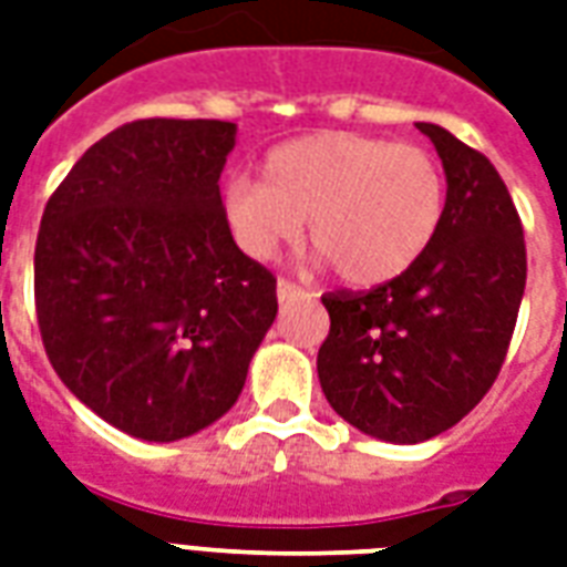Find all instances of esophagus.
Instances as JSON below:
<instances>
[{"label":"esophagus","instance_id":"esophagus-1","mask_svg":"<svg viewBox=\"0 0 567 567\" xmlns=\"http://www.w3.org/2000/svg\"><path fill=\"white\" fill-rule=\"evenodd\" d=\"M276 297H279V302H291L306 297V291H302L300 285L288 282V279H279V282H276Z\"/></svg>","mask_w":567,"mask_h":567}]
</instances>
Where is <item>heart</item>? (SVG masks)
Returning <instances> with one entry per match:
<instances>
[{"mask_svg":"<svg viewBox=\"0 0 567 567\" xmlns=\"http://www.w3.org/2000/svg\"><path fill=\"white\" fill-rule=\"evenodd\" d=\"M446 216L443 168L416 145L321 130L276 145L261 181L223 189V219L252 261H270L297 240L309 244L348 285L374 288L408 274L437 240Z\"/></svg>","mask_w":567,"mask_h":567,"instance_id":"obj_1","label":"heart"}]
</instances>
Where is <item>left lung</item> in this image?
I'll use <instances>...</instances> for the list:
<instances>
[{"label": "left lung", "instance_id": "left-lung-1", "mask_svg": "<svg viewBox=\"0 0 567 567\" xmlns=\"http://www.w3.org/2000/svg\"><path fill=\"white\" fill-rule=\"evenodd\" d=\"M446 172V216L408 274L321 300L318 378L369 437L422 443L457 425L503 369L526 288L524 226L494 163L437 124H416Z\"/></svg>", "mask_w": 567, "mask_h": 567}]
</instances>
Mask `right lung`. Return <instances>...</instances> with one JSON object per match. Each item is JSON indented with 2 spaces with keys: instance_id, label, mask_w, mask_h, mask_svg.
<instances>
[{
  "instance_id": "right-lung-1",
  "label": "right lung",
  "mask_w": 567,
  "mask_h": 567,
  "mask_svg": "<svg viewBox=\"0 0 567 567\" xmlns=\"http://www.w3.org/2000/svg\"><path fill=\"white\" fill-rule=\"evenodd\" d=\"M235 136L231 121H130L43 207V348L64 386L130 437L172 443L214 425L276 321L274 274L223 219Z\"/></svg>"
}]
</instances>
